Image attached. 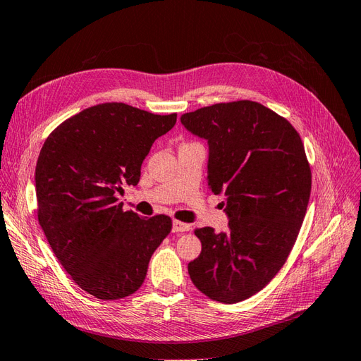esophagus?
<instances>
[{"mask_svg": "<svg viewBox=\"0 0 361 361\" xmlns=\"http://www.w3.org/2000/svg\"><path fill=\"white\" fill-rule=\"evenodd\" d=\"M189 229H190L189 224L180 222V220H173V222H172V232H185Z\"/></svg>", "mask_w": 361, "mask_h": 361, "instance_id": "34e87169", "label": "esophagus"}]
</instances>
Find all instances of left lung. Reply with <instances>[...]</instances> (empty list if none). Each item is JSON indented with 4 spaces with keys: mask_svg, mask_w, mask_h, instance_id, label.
Masks as SVG:
<instances>
[{
    "mask_svg": "<svg viewBox=\"0 0 361 361\" xmlns=\"http://www.w3.org/2000/svg\"><path fill=\"white\" fill-rule=\"evenodd\" d=\"M181 124L208 145L207 181L225 195L228 229L197 228L193 285L220 303H238L282 269L306 216L310 168L297 130L257 102L217 103L183 114Z\"/></svg>",
    "mask_w": 361,
    "mask_h": 361,
    "instance_id": "left-lung-1",
    "label": "left lung"
}]
</instances>
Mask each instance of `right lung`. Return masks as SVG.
I'll return each instance as SVG.
<instances>
[{"instance_id": "1", "label": "right lung", "mask_w": 361, "mask_h": 361, "mask_svg": "<svg viewBox=\"0 0 361 361\" xmlns=\"http://www.w3.org/2000/svg\"><path fill=\"white\" fill-rule=\"evenodd\" d=\"M177 114L103 103L66 120L46 139L36 166L39 222L64 270L88 294L118 300L141 288L151 255L171 232L168 216L123 212L151 145Z\"/></svg>"}]
</instances>
